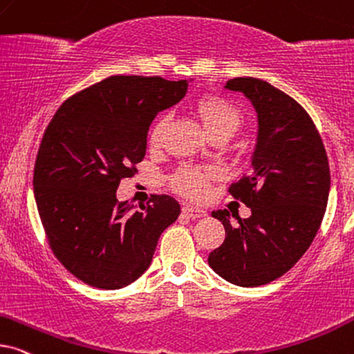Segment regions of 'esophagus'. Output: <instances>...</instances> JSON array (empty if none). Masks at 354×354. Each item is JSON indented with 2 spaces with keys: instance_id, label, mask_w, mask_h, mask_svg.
<instances>
[{
  "instance_id": "1",
  "label": "esophagus",
  "mask_w": 354,
  "mask_h": 354,
  "mask_svg": "<svg viewBox=\"0 0 354 354\" xmlns=\"http://www.w3.org/2000/svg\"><path fill=\"white\" fill-rule=\"evenodd\" d=\"M183 214H187L188 218H203L206 216V211L203 208H198V206H192V205H183L182 206Z\"/></svg>"
}]
</instances>
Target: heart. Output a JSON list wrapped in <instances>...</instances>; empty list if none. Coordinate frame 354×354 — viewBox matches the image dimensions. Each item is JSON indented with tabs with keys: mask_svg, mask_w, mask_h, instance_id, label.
<instances>
[{
	"mask_svg": "<svg viewBox=\"0 0 354 354\" xmlns=\"http://www.w3.org/2000/svg\"><path fill=\"white\" fill-rule=\"evenodd\" d=\"M195 112L211 138H231L242 125L241 109L232 100L221 97V95H205V97H201L195 104ZM166 123V117H160L156 120L149 131L151 146H158L160 143ZM209 176L211 171H208V169L183 166L174 174L172 185L177 192L190 196V198H200L205 194L206 182H208Z\"/></svg>",
	"mask_w": 354,
	"mask_h": 354,
	"instance_id": "obj_1",
	"label": "heart"
}]
</instances>
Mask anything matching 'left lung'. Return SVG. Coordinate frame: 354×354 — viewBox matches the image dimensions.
Returning a JSON list of instances; mask_svg holds the SVG:
<instances>
[{"label":"left lung","mask_w":354,"mask_h":354,"mask_svg":"<svg viewBox=\"0 0 354 354\" xmlns=\"http://www.w3.org/2000/svg\"><path fill=\"white\" fill-rule=\"evenodd\" d=\"M226 89L254 105L259 135L252 171L229 187L249 206V218L229 221V211H213L226 239L208 257L226 281L254 288L283 277L309 249L327 208L330 167L322 138L302 105L257 77H234Z\"/></svg>","instance_id":"left-lung-1"}]
</instances>
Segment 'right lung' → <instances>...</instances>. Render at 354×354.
I'll use <instances>...</instances> for the list:
<instances>
[{"label":"right lung","instance_id":"obj_1","mask_svg":"<svg viewBox=\"0 0 354 354\" xmlns=\"http://www.w3.org/2000/svg\"><path fill=\"white\" fill-rule=\"evenodd\" d=\"M187 87L185 80L110 76L65 100L44 133L37 209L55 257L89 286L120 289L140 278L180 214L169 195H151L143 211L133 209L117 200V188L143 160L151 122Z\"/></svg>","mask_w":354,"mask_h":354}]
</instances>
